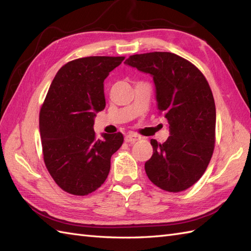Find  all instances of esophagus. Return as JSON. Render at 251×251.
<instances>
[{"label":"esophagus","mask_w":251,"mask_h":251,"mask_svg":"<svg viewBox=\"0 0 251 251\" xmlns=\"http://www.w3.org/2000/svg\"><path fill=\"white\" fill-rule=\"evenodd\" d=\"M141 138L137 134H133V133H129L125 136V142L127 143H136L137 141H139Z\"/></svg>","instance_id":"34e87169"}]
</instances>
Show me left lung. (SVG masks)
<instances>
[{
    "instance_id": "obj_1",
    "label": "left lung",
    "mask_w": 251,
    "mask_h": 251,
    "mask_svg": "<svg viewBox=\"0 0 251 251\" xmlns=\"http://www.w3.org/2000/svg\"><path fill=\"white\" fill-rule=\"evenodd\" d=\"M125 63L152 75L158 109L170 124L164 143L151 140L146 175L164 191L187 190L201 178L214 151L216 111L209 82L192 62L169 52L132 55Z\"/></svg>"
}]
</instances>
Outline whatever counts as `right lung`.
<instances>
[{"label":"right lung","instance_id":"right-lung-1","mask_svg":"<svg viewBox=\"0 0 251 251\" xmlns=\"http://www.w3.org/2000/svg\"><path fill=\"white\" fill-rule=\"evenodd\" d=\"M125 57L90 56L69 61L50 83L39 113L43 160L58 187L85 196L105 182L110 159L124 142L121 132L93 130L106 106L104 80Z\"/></svg>","mask_w":251,"mask_h":251}]
</instances>
